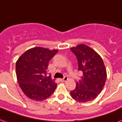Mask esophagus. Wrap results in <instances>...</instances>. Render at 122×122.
<instances>
[{"label":"esophagus","mask_w":122,"mask_h":122,"mask_svg":"<svg viewBox=\"0 0 122 122\" xmlns=\"http://www.w3.org/2000/svg\"><path fill=\"white\" fill-rule=\"evenodd\" d=\"M68 80V78L66 76H64L63 78H61V79H60V80H61V81H63V82L66 81H67Z\"/></svg>","instance_id":"34e87169"}]
</instances>
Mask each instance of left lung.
<instances>
[{"instance_id":"left-lung-1","label":"left lung","mask_w":122,"mask_h":122,"mask_svg":"<svg viewBox=\"0 0 122 122\" xmlns=\"http://www.w3.org/2000/svg\"><path fill=\"white\" fill-rule=\"evenodd\" d=\"M70 49L76 56L78 70L83 71L81 79L76 82V88L70 95L74 100L85 103L96 98L103 88L107 70L102 58L92 47L84 44Z\"/></svg>"}]
</instances>
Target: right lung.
<instances>
[{"label":"right lung","mask_w":122,"mask_h":122,"mask_svg":"<svg viewBox=\"0 0 122 122\" xmlns=\"http://www.w3.org/2000/svg\"><path fill=\"white\" fill-rule=\"evenodd\" d=\"M58 49L35 47L27 50L15 64L17 82L29 98L40 102L48 98L57 86L54 80L47 76L49 61Z\"/></svg>","instance_id":"obj_1"}]
</instances>
